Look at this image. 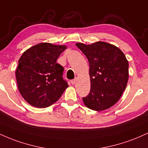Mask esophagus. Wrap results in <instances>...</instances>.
I'll return each instance as SVG.
<instances>
[{"label": "esophagus", "mask_w": 148, "mask_h": 148, "mask_svg": "<svg viewBox=\"0 0 148 148\" xmlns=\"http://www.w3.org/2000/svg\"><path fill=\"white\" fill-rule=\"evenodd\" d=\"M76 82V79H73V80H72V81H71V84H72V85L75 84Z\"/></svg>", "instance_id": "esophagus-1"}]
</instances>
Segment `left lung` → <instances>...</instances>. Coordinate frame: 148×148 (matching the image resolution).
<instances>
[{"label":"left lung","mask_w":148,"mask_h":148,"mask_svg":"<svg viewBox=\"0 0 148 148\" xmlns=\"http://www.w3.org/2000/svg\"><path fill=\"white\" fill-rule=\"evenodd\" d=\"M89 62L90 91L83 97L88 108L103 111L117 103L126 88L129 63L123 52L104 42L86 45L76 43Z\"/></svg>","instance_id":"left-lung-1"}]
</instances>
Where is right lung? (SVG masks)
I'll return each instance as SVG.
<instances>
[{
	"label": "right lung",
	"instance_id": "right-lung-1",
	"mask_svg": "<svg viewBox=\"0 0 148 148\" xmlns=\"http://www.w3.org/2000/svg\"><path fill=\"white\" fill-rule=\"evenodd\" d=\"M66 48L40 43L22 54L15 74L18 90L30 105L37 108L51 106L68 87L62 77L63 67L56 62Z\"/></svg>",
	"mask_w": 148,
	"mask_h": 148
}]
</instances>
